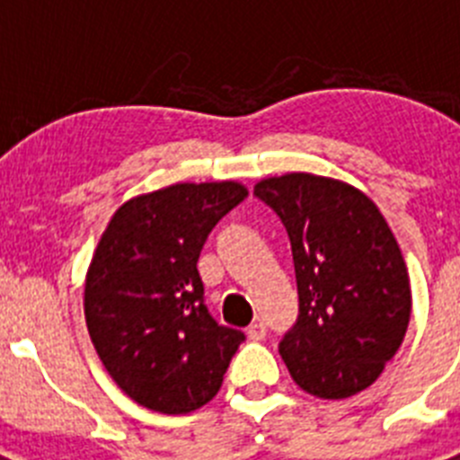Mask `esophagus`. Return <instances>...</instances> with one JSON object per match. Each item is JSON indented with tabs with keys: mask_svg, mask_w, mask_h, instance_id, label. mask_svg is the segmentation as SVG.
<instances>
[{
	"mask_svg": "<svg viewBox=\"0 0 460 460\" xmlns=\"http://www.w3.org/2000/svg\"><path fill=\"white\" fill-rule=\"evenodd\" d=\"M246 334H249V339H253V341H262L267 336V327H265V323H253V324H249V329H246Z\"/></svg>",
	"mask_w": 460,
	"mask_h": 460,
	"instance_id": "34e87169",
	"label": "esophagus"
}]
</instances>
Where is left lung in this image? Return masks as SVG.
<instances>
[{
    "label": "left lung",
    "instance_id": "obj_1",
    "mask_svg": "<svg viewBox=\"0 0 460 460\" xmlns=\"http://www.w3.org/2000/svg\"><path fill=\"white\" fill-rule=\"evenodd\" d=\"M290 237L299 315L279 343L292 380L318 398L371 387L403 343L412 311L396 237L371 198L290 172L255 184Z\"/></svg>",
    "mask_w": 460,
    "mask_h": 460
}]
</instances>
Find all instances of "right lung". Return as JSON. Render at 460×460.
I'll use <instances>...</instances> for the list:
<instances>
[{
	"instance_id": "right-lung-1",
	"label": "right lung",
	"mask_w": 460,
	"mask_h": 460,
	"mask_svg": "<svg viewBox=\"0 0 460 460\" xmlns=\"http://www.w3.org/2000/svg\"><path fill=\"white\" fill-rule=\"evenodd\" d=\"M246 195L237 181L137 195L115 211L93 251L84 280L89 336L121 392L154 412L209 403L243 341L207 311L198 258Z\"/></svg>"
}]
</instances>
